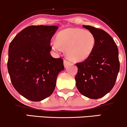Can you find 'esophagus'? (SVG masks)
<instances>
[{
    "label": "esophagus",
    "mask_w": 127,
    "mask_h": 127,
    "mask_svg": "<svg viewBox=\"0 0 127 127\" xmlns=\"http://www.w3.org/2000/svg\"><path fill=\"white\" fill-rule=\"evenodd\" d=\"M69 64H70V62H69V61L66 60H64V66L65 67H66L67 66H69Z\"/></svg>",
    "instance_id": "esophagus-1"
}]
</instances>
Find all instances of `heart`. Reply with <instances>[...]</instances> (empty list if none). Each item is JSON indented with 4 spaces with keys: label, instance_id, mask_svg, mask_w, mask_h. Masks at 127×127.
Here are the masks:
<instances>
[{
    "label": "heart",
    "instance_id": "1",
    "mask_svg": "<svg viewBox=\"0 0 127 127\" xmlns=\"http://www.w3.org/2000/svg\"><path fill=\"white\" fill-rule=\"evenodd\" d=\"M96 38L92 32L79 28H67L57 36V41L51 42L54 50H66L67 56L73 61L86 60L95 48Z\"/></svg>",
    "mask_w": 127,
    "mask_h": 127
}]
</instances>
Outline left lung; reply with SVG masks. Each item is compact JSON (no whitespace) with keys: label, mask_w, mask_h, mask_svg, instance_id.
I'll return each instance as SVG.
<instances>
[{"label":"left lung","mask_w":127,"mask_h":127,"mask_svg":"<svg viewBox=\"0 0 127 127\" xmlns=\"http://www.w3.org/2000/svg\"><path fill=\"white\" fill-rule=\"evenodd\" d=\"M83 27L95 35L96 45L87 59L76 64V86L83 95L95 99L105 96L115 86L120 68L119 52L113 39L104 30L89 25Z\"/></svg>","instance_id":"left-lung-1"}]
</instances>
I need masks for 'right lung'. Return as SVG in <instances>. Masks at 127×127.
Masks as SVG:
<instances>
[{
  "instance_id": "1",
  "label": "right lung",
  "mask_w": 127,
  "mask_h": 127,
  "mask_svg": "<svg viewBox=\"0 0 127 127\" xmlns=\"http://www.w3.org/2000/svg\"><path fill=\"white\" fill-rule=\"evenodd\" d=\"M56 26H30L12 40L8 49V73L14 89L32 101L51 96L58 73L64 69L62 58H53L51 40Z\"/></svg>"
}]
</instances>
